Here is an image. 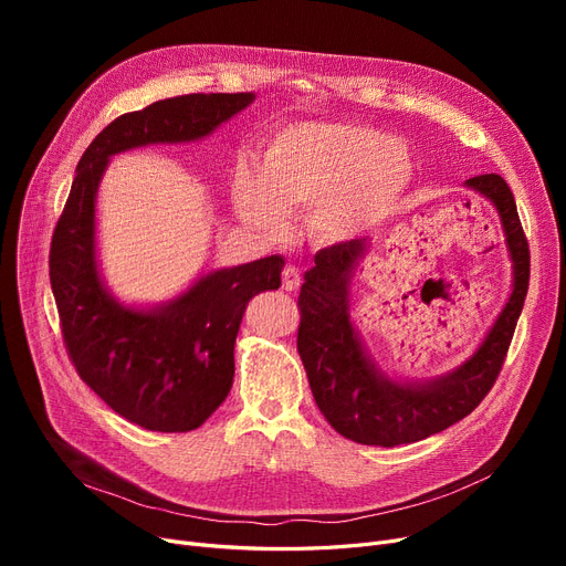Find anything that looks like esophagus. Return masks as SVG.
Here are the masks:
<instances>
[{
  "label": "esophagus",
  "instance_id": "obj_1",
  "mask_svg": "<svg viewBox=\"0 0 566 566\" xmlns=\"http://www.w3.org/2000/svg\"><path fill=\"white\" fill-rule=\"evenodd\" d=\"M301 284H303V275H301V271L295 265H286L284 268V273H282V286L286 289V291H295V289H301Z\"/></svg>",
  "mask_w": 566,
  "mask_h": 566
}]
</instances>
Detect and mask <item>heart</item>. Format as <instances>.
I'll list each match as a JSON object with an SVG mask.
<instances>
[{
    "label": "heart",
    "mask_w": 566,
    "mask_h": 566,
    "mask_svg": "<svg viewBox=\"0 0 566 566\" xmlns=\"http://www.w3.org/2000/svg\"><path fill=\"white\" fill-rule=\"evenodd\" d=\"M415 181L410 148L355 124L301 122L277 130L256 169L238 165L231 197L254 229L280 233L286 213L305 211L321 245H342L388 222Z\"/></svg>",
    "instance_id": "1"
}]
</instances>
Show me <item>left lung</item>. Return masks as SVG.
Instances as JSON below:
<instances>
[{
	"label": "left lung",
	"mask_w": 566,
	"mask_h": 566,
	"mask_svg": "<svg viewBox=\"0 0 566 566\" xmlns=\"http://www.w3.org/2000/svg\"><path fill=\"white\" fill-rule=\"evenodd\" d=\"M465 188L495 206L514 280L510 301L480 348L457 369L429 380H395L369 358L350 321V280L371 248L367 238L321 250L305 273L298 353L318 410L344 438L380 448L422 440L463 420L493 388L527 295L530 248L502 176H474Z\"/></svg>",
	"instance_id": "left-lung-1"
}]
</instances>
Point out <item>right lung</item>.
<instances>
[{"label":"right lung","mask_w":566,"mask_h":566,"mask_svg":"<svg viewBox=\"0 0 566 566\" xmlns=\"http://www.w3.org/2000/svg\"><path fill=\"white\" fill-rule=\"evenodd\" d=\"M254 94H190L128 112L98 133L77 163L50 248V284L62 335L80 378L128 422L163 433L201 427L233 382V344L248 303L282 284L273 254L195 280L176 298L118 303L96 259V197L112 156L148 144L211 135Z\"/></svg>","instance_id":"add662e5"}]
</instances>
